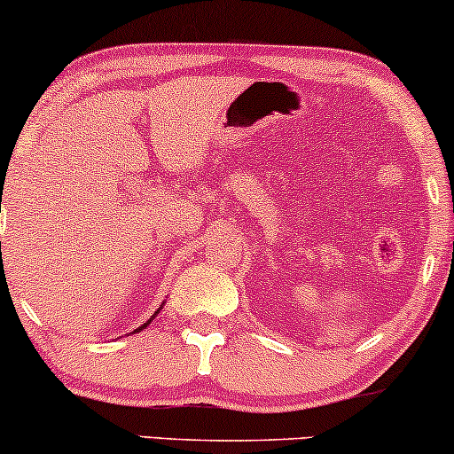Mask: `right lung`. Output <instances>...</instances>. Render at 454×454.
<instances>
[{"label":"right lung","instance_id":"add662e5","mask_svg":"<svg viewBox=\"0 0 454 454\" xmlns=\"http://www.w3.org/2000/svg\"><path fill=\"white\" fill-rule=\"evenodd\" d=\"M158 311H160V309H158ZM158 311H155V314H158ZM153 317H155V316H151V317H149V320H147V322H145V325H143V326H140V328H137V331H143V328H147V325H149V322H151V320H153Z\"/></svg>","mask_w":454,"mask_h":454}]
</instances>
